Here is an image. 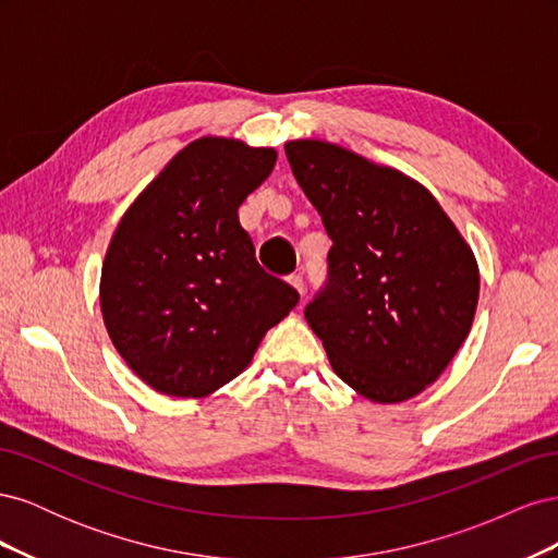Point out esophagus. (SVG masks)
Masks as SVG:
<instances>
[{"label": "esophagus", "instance_id": "1", "mask_svg": "<svg viewBox=\"0 0 558 558\" xmlns=\"http://www.w3.org/2000/svg\"><path fill=\"white\" fill-rule=\"evenodd\" d=\"M289 283L293 286V289L302 295V298H305V281H302V277L300 275H293V277H289Z\"/></svg>", "mask_w": 558, "mask_h": 558}]
</instances>
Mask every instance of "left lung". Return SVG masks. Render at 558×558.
<instances>
[{"label":"left lung","instance_id":"8db88e82","mask_svg":"<svg viewBox=\"0 0 558 558\" xmlns=\"http://www.w3.org/2000/svg\"><path fill=\"white\" fill-rule=\"evenodd\" d=\"M286 158L332 240L328 281L305 310L335 375L391 404L445 373L475 318V253L424 185L320 140Z\"/></svg>","mask_w":558,"mask_h":558}]
</instances>
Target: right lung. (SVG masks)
<instances>
[{
    "label": "right lung",
    "mask_w": 558,
    "mask_h": 558,
    "mask_svg": "<svg viewBox=\"0 0 558 558\" xmlns=\"http://www.w3.org/2000/svg\"><path fill=\"white\" fill-rule=\"evenodd\" d=\"M275 162V148L199 137L118 223L99 305L116 351L158 393H214L246 369L265 332L298 305L293 286L258 265L238 216Z\"/></svg>",
    "instance_id": "add662e5"
}]
</instances>
